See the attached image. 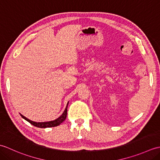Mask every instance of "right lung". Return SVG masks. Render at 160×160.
Here are the masks:
<instances>
[{
    "label": "right lung",
    "mask_w": 160,
    "mask_h": 160,
    "mask_svg": "<svg viewBox=\"0 0 160 160\" xmlns=\"http://www.w3.org/2000/svg\"><path fill=\"white\" fill-rule=\"evenodd\" d=\"M68 104H69V102L67 103V106H68ZM67 107L65 108V110H64V111L63 112V113L58 118H57L56 120H53V121L46 122H33L32 120H29V119L25 118V116H23V115H21V114H20V115H21V117L22 118H24L25 120L29 122L30 124L33 125V126H34V127H38V128L54 127H57V126L60 125L61 123H62V122L64 120H65V119L67 118Z\"/></svg>",
    "instance_id": "right-lung-1"
}]
</instances>
